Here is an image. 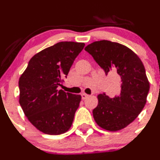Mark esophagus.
Here are the masks:
<instances>
[{
  "label": "esophagus",
  "instance_id": "34e87169",
  "mask_svg": "<svg viewBox=\"0 0 160 160\" xmlns=\"http://www.w3.org/2000/svg\"><path fill=\"white\" fill-rule=\"evenodd\" d=\"M88 97V94H85V93L82 94V98L83 99V100H85V98H87Z\"/></svg>",
  "mask_w": 160,
  "mask_h": 160
}]
</instances>
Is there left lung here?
I'll list each match as a JSON object with an SVG mask.
<instances>
[{
  "instance_id": "left-lung-1",
  "label": "left lung",
  "mask_w": 160,
  "mask_h": 160,
  "mask_svg": "<svg viewBox=\"0 0 160 160\" xmlns=\"http://www.w3.org/2000/svg\"><path fill=\"white\" fill-rule=\"evenodd\" d=\"M85 50L92 55L106 75L114 72L121 82L118 96L98 94V104L92 111L94 121L109 131L126 128L137 118L147 102L149 82L143 64L131 49L118 42L96 41Z\"/></svg>"
}]
</instances>
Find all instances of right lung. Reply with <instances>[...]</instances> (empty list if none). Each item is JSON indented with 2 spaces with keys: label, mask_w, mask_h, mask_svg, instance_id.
Listing matches in <instances>:
<instances>
[{
  "label": "right lung",
  "mask_w": 160,
  "mask_h": 160,
  "mask_svg": "<svg viewBox=\"0 0 160 160\" xmlns=\"http://www.w3.org/2000/svg\"><path fill=\"white\" fill-rule=\"evenodd\" d=\"M85 43L59 42L34 55L19 79L20 106L29 121L49 135L71 128L81 95L65 92L62 86Z\"/></svg>",
  "instance_id": "right-lung-1"
}]
</instances>
